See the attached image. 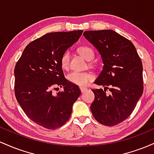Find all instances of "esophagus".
Returning a JSON list of instances; mask_svg holds the SVG:
<instances>
[{
  "label": "esophagus",
  "instance_id": "1",
  "mask_svg": "<svg viewBox=\"0 0 154 154\" xmlns=\"http://www.w3.org/2000/svg\"><path fill=\"white\" fill-rule=\"evenodd\" d=\"M87 90H88V88H84V87L80 88V91H81V92H82V93H85V92L87 91Z\"/></svg>",
  "mask_w": 154,
  "mask_h": 154
}]
</instances>
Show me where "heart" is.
Masks as SVG:
<instances>
[{
  "mask_svg": "<svg viewBox=\"0 0 154 154\" xmlns=\"http://www.w3.org/2000/svg\"><path fill=\"white\" fill-rule=\"evenodd\" d=\"M78 51L79 54L87 61H92L94 58V51L91 48L88 46H81L79 48ZM70 54L69 51H66L63 54L61 58V65L63 69H66L69 64ZM93 77L91 73L88 72H81L73 71L70 72L67 76V79L72 84L78 86H85L93 79Z\"/></svg>",
  "mask_w": 154,
  "mask_h": 154,
  "instance_id": "obj_1",
  "label": "heart"
}]
</instances>
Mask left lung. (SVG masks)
Instances as JSON below:
<instances>
[{"label": "left lung", "instance_id": "obj_1", "mask_svg": "<svg viewBox=\"0 0 154 154\" xmlns=\"http://www.w3.org/2000/svg\"><path fill=\"white\" fill-rule=\"evenodd\" d=\"M83 35L99 52L103 64L94 82L103 88L92 90V114L102 125H116L129 117L142 96V61L132 42L115 31H85Z\"/></svg>", "mask_w": 154, "mask_h": 154}]
</instances>
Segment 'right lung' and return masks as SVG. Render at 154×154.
I'll list each match as a JSON object with an SVG mask.
<instances>
[{
	"label": "right lung",
	"mask_w": 154,
	"mask_h": 154,
	"mask_svg": "<svg viewBox=\"0 0 154 154\" xmlns=\"http://www.w3.org/2000/svg\"><path fill=\"white\" fill-rule=\"evenodd\" d=\"M83 30L45 34L26 45L14 69L15 95L26 116L43 128L64 125L81 94L79 87L64 77L61 58L79 40ZM56 86L64 87L53 95Z\"/></svg>",
	"instance_id": "right-lung-1"
}]
</instances>
